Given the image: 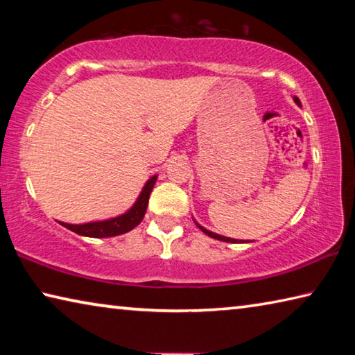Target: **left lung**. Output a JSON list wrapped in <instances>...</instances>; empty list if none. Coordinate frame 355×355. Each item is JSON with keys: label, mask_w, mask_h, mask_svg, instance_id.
Listing matches in <instances>:
<instances>
[{"label": "left lung", "mask_w": 355, "mask_h": 355, "mask_svg": "<svg viewBox=\"0 0 355 355\" xmlns=\"http://www.w3.org/2000/svg\"><path fill=\"white\" fill-rule=\"evenodd\" d=\"M293 100H294V103H296L297 106H300V100L297 98V97H293ZM194 222H196V219H194ZM196 225L200 228V230L205 233V235H208L209 238H214V239H219V241H225V243H250V241H243V239H233V238H227V236H222V235H218V233H214V232H209L208 228H205V227H202L199 222H196Z\"/></svg>", "instance_id": "1"}]
</instances>
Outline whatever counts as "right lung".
Segmentation results:
<instances>
[{
    "label": "right lung",
    "instance_id": "1",
    "mask_svg": "<svg viewBox=\"0 0 355 355\" xmlns=\"http://www.w3.org/2000/svg\"><path fill=\"white\" fill-rule=\"evenodd\" d=\"M156 180H158V175L150 177L146 182V184H144L139 196H137L133 207L127 209L125 213L116 216V218L92 220V222H86V224H67V222H59V224L65 228H69L71 232H75L76 235L89 236V238H111V236L123 235V233L133 230L136 225L141 224V220L144 219V214L147 211L148 197L156 183Z\"/></svg>",
    "mask_w": 355,
    "mask_h": 355
}]
</instances>
